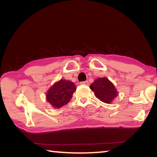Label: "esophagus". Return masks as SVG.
Instances as JSON below:
<instances>
[{
    "mask_svg": "<svg viewBox=\"0 0 157 157\" xmlns=\"http://www.w3.org/2000/svg\"><path fill=\"white\" fill-rule=\"evenodd\" d=\"M79 84H80L81 85H88L89 82L88 81H83V82H81Z\"/></svg>",
    "mask_w": 157,
    "mask_h": 157,
    "instance_id": "obj_1",
    "label": "esophagus"
}]
</instances>
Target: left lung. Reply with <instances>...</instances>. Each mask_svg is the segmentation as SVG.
<instances>
[{
	"label": "left lung",
	"mask_w": 157,
	"mask_h": 157,
	"mask_svg": "<svg viewBox=\"0 0 157 157\" xmlns=\"http://www.w3.org/2000/svg\"><path fill=\"white\" fill-rule=\"evenodd\" d=\"M90 89L97 98L105 103H110L117 96L114 84L106 78L96 79L90 85Z\"/></svg>",
	"instance_id": "left-lung-1"
}]
</instances>
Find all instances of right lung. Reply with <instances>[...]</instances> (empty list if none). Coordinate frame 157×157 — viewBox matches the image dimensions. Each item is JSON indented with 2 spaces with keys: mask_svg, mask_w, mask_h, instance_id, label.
Listing matches in <instances>:
<instances>
[{
  "mask_svg": "<svg viewBox=\"0 0 157 157\" xmlns=\"http://www.w3.org/2000/svg\"><path fill=\"white\" fill-rule=\"evenodd\" d=\"M75 90L76 86L73 82L61 79L49 89L46 99L54 108H60L68 103Z\"/></svg>",
  "mask_w": 157,
  "mask_h": 157,
  "instance_id": "obj_1",
  "label": "right lung"
}]
</instances>
